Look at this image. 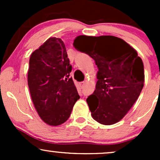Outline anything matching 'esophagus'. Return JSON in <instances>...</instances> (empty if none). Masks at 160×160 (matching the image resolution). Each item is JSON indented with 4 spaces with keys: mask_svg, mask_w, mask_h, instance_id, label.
<instances>
[{
    "mask_svg": "<svg viewBox=\"0 0 160 160\" xmlns=\"http://www.w3.org/2000/svg\"><path fill=\"white\" fill-rule=\"evenodd\" d=\"M79 85H80V86H81V87H82V86H83L84 85H85V82H79Z\"/></svg>",
    "mask_w": 160,
    "mask_h": 160,
    "instance_id": "1",
    "label": "esophagus"
}]
</instances>
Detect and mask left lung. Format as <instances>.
Listing matches in <instances>:
<instances>
[{"label":"left lung","mask_w":160,"mask_h":160,"mask_svg":"<svg viewBox=\"0 0 160 160\" xmlns=\"http://www.w3.org/2000/svg\"><path fill=\"white\" fill-rule=\"evenodd\" d=\"M78 51L89 55L98 68L96 89L86 99L99 123L119 122L131 109L144 86V64L135 49L114 36H79Z\"/></svg>","instance_id":"left-lung-1"}]
</instances>
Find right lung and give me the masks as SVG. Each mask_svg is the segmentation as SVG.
<instances>
[{"mask_svg": "<svg viewBox=\"0 0 160 160\" xmlns=\"http://www.w3.org/2000/svg\"><path fill=\"white\" fill-rule=\"evenodd\" d=\"M65 45L50 38L31 55L28 84L40 117L47 124L59 126L68 120L80 98L70 73Z\"/></svg>", "mask_w": 160, "mask_h": 160, "instance_id": "1", "label": "right lung"}]
</instances>
